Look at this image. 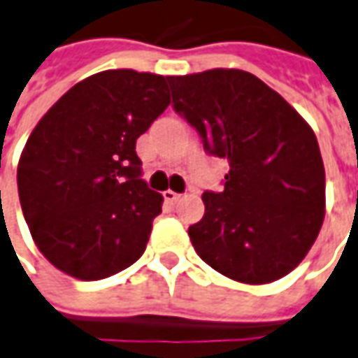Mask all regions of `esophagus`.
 Here are the masks:
<instances>
[{
	"label": "esophagus",
	"instance_id": "esophagus-1",
	"mask_svg": "<svg viewBox=\"0 0 358 358\" xmlns=\"http://www.w3.org/2000/svg\"><path fill=\"white\" fill-rule=\"evenodd\" d=\"M164 199L167 201V203H177V201L181 199V194L175 193V191H165Z\"/></svg>",
	"mask_w": 358,
	"mask_h": 358
}]
</instances>
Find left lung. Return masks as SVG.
<instances>
[{"mask_svg": "<svg viewBox=\"0 0 358 358\" xmlns=\"http://www.w3.org/2000/svg\"><path fill=\"white\" fill-rule=\"evenodd\" d=\"M173 108L226 157L224 191L203 194L189 226L206 265L245 285L288 275L314 245L325 216V171L314 130L267 83L243 70L169 76Z\"/></svg>", "mask_w": 358, "mask_h": 358, "instance_id": "1", "label": "left lung"}]
</instances>
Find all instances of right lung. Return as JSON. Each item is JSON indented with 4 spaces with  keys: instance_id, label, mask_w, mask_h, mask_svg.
<instances>
[{
    "instance_id": "1",
    "label": "right lung",
    "mask_w": 358,
    "mask_h": 358,
    "mask_svg": "<svg viewBox=\"0 0 358 358\" xmlns=\"http://www.w3.org/2000/svg\"><path fill=\"white\" fill-rule=\"evenodd\" d=\"M164 76L107 70L56 101L24 144L17 187L36 248L80 280L142 257L164 196L142 179L136 140L169 105Z\"/></svg>"
}]
</instances>
